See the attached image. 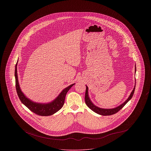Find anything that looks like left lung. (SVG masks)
<instances>
[{
    "label": "left lung",
    "instance_id": "1",
    "mask_svg": "<svg viewBox=\"0 0 151 151\" xmlns=\"http://www.w3.org/2000/svg\"><path fill=\"white\" fill-rule=\"evenodd\" d=\"M135 73H136V65H135ZM135 85H136V80H135V86L133 89V90L132 91L131 93L130 94L129 97H128V99L125 101L123 104H121L120 105H119L118 106L116 107V108H112V109H104V108H101L96 106L92 102V101L91 100L89 97V94H88V87L86 86V94H85V102L86 104V105L88 106V108H90L92 111H93L94 112L98 114H100L101 115H110L114 114L115 113H116L118 111H119L122 108H123V106L129 101L131 98L133 96V94L135 91Z\"/></svg>",
    "mask_w": 151,
    "mask_h": 151
}]
</instances>
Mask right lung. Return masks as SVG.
Here are the masks:
<instances>
[{"mask_svg": "<svg viewBox=\"0 0 151 151\" xmlns=\"http://www.w3.org/2000/svg\"><path fill=\"white\" fill-rule=\"evenodd\" d=\"M17 62L15 65V71H14V77L16 81V89L18 94V96L22 103L30 111L33 112L36 114L41 116H49L51 115L58 111H59L61 108L63 107L65 103V97L68 91L75 83L72 84L66 88L59 93L57 97L54 100L48 103H38L31 100L28 99L21 90L20 87L17 72Z\"/></svg>", "mask_w": 151, "mask_h": 151, "instance_id": "obj_1", "label": "right lung"}]
</instances>
